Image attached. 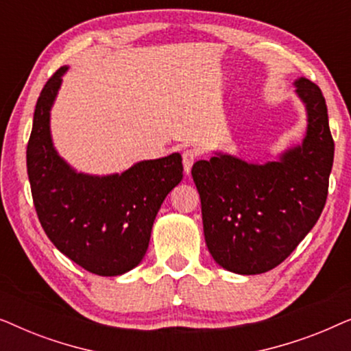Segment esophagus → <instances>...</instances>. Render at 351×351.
<instances>
[{
  "instance_id": "esophagus-1",
  "label": "esophagus",
  "mask_w": 351,
  "mask_h": 351,
  "mask_svg": "<svg viewBox=\"0 0 351 351\" xmlns=\"http://www.w3.org/2000/svg\"><path fill=\"white\" fill-rule=\"evenodd\" d=\"M182 161H184V171L185 174H190L191 166L196 161V152L195 150H185L182 153Z\"/></svg>"
}]
</instances>
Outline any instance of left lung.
<instances>
[{"instance_id": "8db88e82", "label": "left lung", "mask_w": 351, "mask_h": 351, "mask_svg": "<svg viewBox=\"0 0 351 351\" xmlns=\"http://www.w3.org/2000/svg\"><path fill=\"white\" fill-rule=\"evenodd\" d=\"M294 86L306 112L300 145L267 162L215 152L191 167L206 246L220 267L238 275L280 265L315 227L328 198L334 161L328 107L310 80Z\"/></svg>"}]
</instances>
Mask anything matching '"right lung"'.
<instances>
[{
	"mask_svg": "<svg viewBox=\"0 0 351 351\" xmlns=\"http://www.w3.org/2000/svg\"><path fill=\"white\" fill-rule=\"evenodd\" d=\"M66 70L51 76L33 114L27 145L33 203L47 238L64 256L94 275L118 276L145 256L158 210L184 177L182 156L138 161L108 176L73 169L51 136V110Z\"/></svg>",
	"mask_w": 351,
	"mask_h": 351,
	"instance_id": "obj_1",
	"label": "right lung"
}]
</instances>
